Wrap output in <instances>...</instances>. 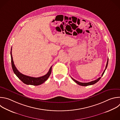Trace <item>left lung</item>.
I'll return each instance as SVG.
<instances>
[{
    "instance_id": "8db88e82",
    "label": "left lung",
    "mask_w": 120,
    "mask_h": 120,
    "mask_svg": "<svg viewBox=\"0 0 120 120\" xmlns=\"http://www.w3.org/2000/svg\"><path fill=\"white\" fill-rule=\"evenodd\" d=\"M108 63V58L107 59V63H106V64L105 68V69L104 71H103V73L102 74L101 77H102V76H103V75L104 73H105V70H106V68H107V67ZM71 79H72V80H73L74 82H76L77 84H79V85L82 86H89V85H93V84H95L96 83H97V82H98L99 81V79H101V77H99V78H98V79H96V80H95V81H92V82H87V83H83V82H78V81H77L75 80V79H73L72 77H71Z\"/></svg>"
}]
</instances>
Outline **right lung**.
Wrapping results in <instances>:
<instances>
[{
	"label": "right lung",
	"instance_id": "obj_1",
	"mask_svg": "<svg viewBox=\"0 0 120 120\" xmlns=\"http://www.w3.org/2000/svg\"><path fill=\"white\" fill-rule=\"evenodd\" d=\"M11 57L12 67L13 71L14 72L15 74L17 76V77L20 79V80L22 81L25 84L31 85H34V86L39 85L44 83L45 81H46L51 74L52 66H51V67L50 68L48 72L46 75L41 77H30V76L24 75L18 71V70L17 69V68H16L14 64L13 59V56L12 55V48L11 49Z\"/></svg>",
	"mask_w": 120,
	"mask_h": 120
}]
</instances>
